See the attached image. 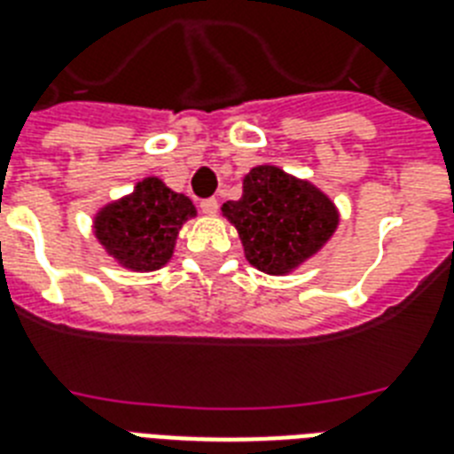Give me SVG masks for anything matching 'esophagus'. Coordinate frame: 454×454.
<instances>
[{
  "mask_svg": "<svg viewBox=\"0 0 454 454\" xmlns=\"http://www.w3.org/2000/svg\"><path fill=\"white\" fill-rule=\"evenodd\" d=\"M200 209H202V214H207V216H214V214L219 212V202L214 198L202 200V202H200Z\"/></svg>",
  "mask_w": 454,
  "mask_h": 454,
  "instance_id": "obj_1",
  "label": "esophagus"
}]
</instances>
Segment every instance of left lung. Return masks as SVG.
Here are the masks:
<instances>
[{
	"mask_svg": "<svg viewBox=\"0 0 454 454\" xmlns=\"http://www.w3.org/2000/svg\"><path fill=\"white\" fill-rule=\"evenodd\" d=\"M240 235L245 259L269 276H287L316 256L339 226V209L317 185L276 164L242 178V198L221 207Z\"/></svg>",
	"mask_w": 454,
	"mask_h": 454,
	"instance_id": "8db88e82",
	"label": "left lung"
}]
</instances>
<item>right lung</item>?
<instances>
[{
    "mask_svg": "<svg viewBox=\"0 0 454 454\" xmlns=\"http://www.w3.org/2000/svg\"><path fill=\"white\" fill-rule=\"evenodd\" d=\"M192 216L198 212L191 198L167 188L162 178L145 176L129 195L96 212L94 235L122 269L151 273L169 263L178 231Z\"/></svg>",
    "mask_w": 454,
    "mask_h": 454,
    "instance_id": "1",
    "label": "right lung"
}]
</instances>
